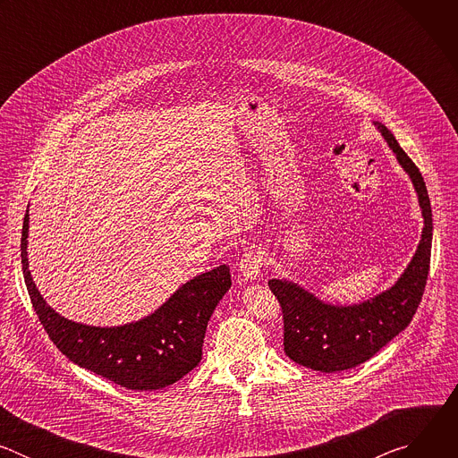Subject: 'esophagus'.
Segmentation results:
<instances>
[{"label":"esophagus","mask_w":458,"mask_h":458,"mask_svg":"<svg viewBox=\"0 0 458 458\" xmlns=\"http://www.w3.org/2000/svg\"><path fill=\"white\" fill-rule=\"evenodd\" d=\"M263 263L265 255L257 248L244 250L241 260H239V272L244 281H257L263 276Z\"/></svg>","instance_id":"obj_1"}]
</instances>
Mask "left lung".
<instances>
[{"label":"left lung","mask_w":458,"mask_h":458,"mask_svg":"<svg viewBox=\"0 0 458 458\" xmlns=\"http://www.w3.org/2000/svg\"><path fill=\"white\" fill-rule=\"evenodd\" d=\"M375 128L411 179L424 219L419 246L401 277L357 304H330L293 281H268L283 308L286 355L322 373L355 368L404 332L420 304L429 272L433 219L426 182L395 136L382 123L375 121Z\"/></svg>","instance_id":"obj_1"}]
</instances>
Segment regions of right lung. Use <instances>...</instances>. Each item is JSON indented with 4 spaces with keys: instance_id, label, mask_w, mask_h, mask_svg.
<instances>
[{
    "instance_id": "obj_1",
    "label": "right lung",
    "mask_w": 458,
    "mask_h": 458,
    "mask_svg": "<svg viewBox=\"0 0 458 458\" xmlns=\"http://www.w3.org/2000/svg\"><path fill=\"white\" fill-rule=\"evenodd\" d=\"M29 210L21 232V265L32 306L57 350L74 364L126 389L166 387L203 359L208 320L232 286L221 265L179 286L156 311L121 326H90L47 304L29 270Z\"/></svg>"
}]
</instances>
